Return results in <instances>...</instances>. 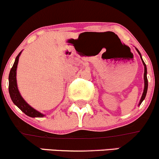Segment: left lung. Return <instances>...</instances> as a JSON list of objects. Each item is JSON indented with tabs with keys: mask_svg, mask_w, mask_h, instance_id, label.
I'll return each instance as SVG.
<instances>
[{
	"mask_svg": "<svg viewBox=\"0 0 159 159\" xmlns=\"http://www.w3.org/2000/svg\"><path fill=\"white\" fill-rule=\"evenodd\" d=\"M136 50H137V51L138 52L139 55L140 56V58H141V60H142V62L144 66V89H143V94H142V97H141V99L140 100H139V105L138 106H140V104L142 103L143 101L144 100L145 97H146V93H147V90H148V79H147V69H146V64H145L144 61L142 59V56H141L140 53H139V51L138 50V49L136 48Z\"/></svg>",
	"mask_w": 159,
	"mask_h": 159,
	"instance_id": "8db88e82",
	"label": "left lung"
}]
</instances>
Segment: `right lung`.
<instances>
[{"mask_svg":"<svg viewBox=\"0 0 159 159\" xmlns=\"http://www.w3.org/2000/svg\"><path fill=\"white\" fill-rule=\"evenodd\" d=\"M21 53L18 54V56L16 58L13 67L10 69V75H9V93H10V98L13 103L15 104L21 111H23L26 116L31 117V118H42L45 116V115L42 114L41 112L36 110L33 107L29 105L27 102L22 98V95L20 93L18 87H17L16 81V69L18 66L19 58H20Z\"/></svg>","mask_w":159,"mask_h":159,"instance_id":"right-lung-1","label":"right lung"}]
</instances>
